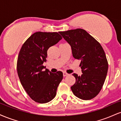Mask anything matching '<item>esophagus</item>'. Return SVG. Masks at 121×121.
I'll return each instance as SVG.
<instances>
[{"mask_svg": "<svg viewBox=\"0 0 121 121\" xmlns=\"http://www.w3.org/2000/svg\"><path fill=\"white\" fill-rule=\"evenodd\" d=\"M68 75H69V74H68V73H66V72H63L64 77H65V76H68Z\"/></svg>", "mask_w": 121, "mask_h": 121, "instance_id": "obj_1", "label": "esophagus"}]
</instances>
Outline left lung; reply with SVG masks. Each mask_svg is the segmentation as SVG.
<instances>
[{"label":"left lung","instance_id":"8db88e82","mask_svg":"<svg viewBox=\"0 0 121 121\" xmlns=\"http://www.w3.org/2000/svg\"><path fill=\"white\" fill-rule=\"evenodd\" d=\"M71 46L75 59L81 60L82 74H73L76 82L71 86L73 94L80 99L89 100L102 89L108 70V62L99 43L83 29L59 32Z\"/></svg>","mask_w":121,"mask_h":121}]
</instances>
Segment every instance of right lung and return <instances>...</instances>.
Segmentation results:
<instances>
[{
    "label": "right lung",
    "instance_id": "obj_1",
    "mask_svg": "<svg viewBox=\"0 0 121 121\" xmlns=\"http://www.w3.org/2000/svg\"><path fill=\"white\" fill-rule=\"evenodd\" d=\"M62 39L57 32H37L25 41L19 52L17 71L21 84L31 99L40 104L55 98L63 78L62 72L52 73L46 69L47 51Z\"/></svg>",
    "mask_w": 121,
    "mask_h": 121
}]
</instances>
